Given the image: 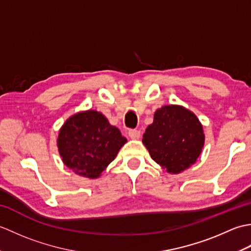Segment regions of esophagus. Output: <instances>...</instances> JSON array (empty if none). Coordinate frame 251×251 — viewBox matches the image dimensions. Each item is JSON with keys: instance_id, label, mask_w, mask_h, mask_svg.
I'll return each instance as SVG.
<instances>
[{"instance_id": "1", "label": "esophagus", "mask_w": 251, "mask_h": 251, "mask_svg": "<svg viewBox=\"0 0 251 251\" xmlns=\"http://www.w3.org/2000/svg\"><path fill=\"white\" fill-rule=\"evenodd\" d=\"M128 136L131 139H139L140 138V130L138 129H129L128 130Z\"/></svg>"}]
</instances>
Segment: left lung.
<instances>
[{"label":"left lung","instance_id":"obj_1","mask_svg":"<svg viewBox=\"0 0 251 251\" xmlns=\"http://www.w3.org/2000/svg\"><path fill=\"white\" fill-rule=\"evenodd\" d=\"M205 136L199 119L179 105H165L154 114L142 142L151 157L168 173L179 174L194 164Z\"/></svg>","mask_w":251,"mask_h":251}]
</instances>
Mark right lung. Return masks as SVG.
Listing matches in <instances>:
<instances>
[{
    "label": "right lung",
    "mask_w": 251,
    "mask_h": 251,
    "mask_svg": "<svg viewBox=\"0 0 251 251\" xmlns=\"http://www.w3.org/2000/svg\"><path fill=\"white\" fill-rule=\"evenodd\" d=\"M126 141L102 114L90 110L68 119L57 143L66 166L84 177L97 178Z\"/></svg>",
    "instance_id": "right-lung-1"
}]
</instances>
